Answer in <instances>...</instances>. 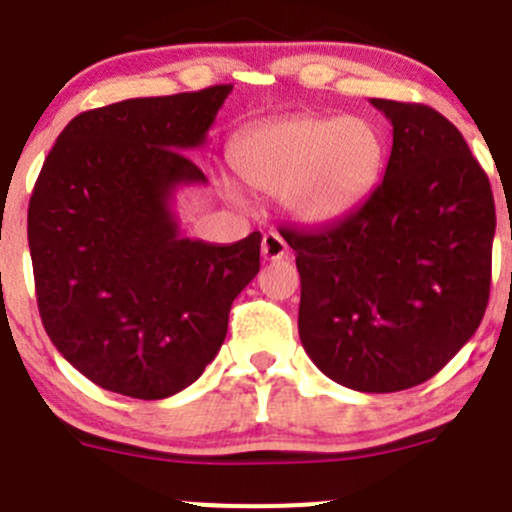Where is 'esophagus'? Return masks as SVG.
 Wrapping results in <instances>:
<instances>
[{"instance_id": "34e87169", "label": "esophagus", "mask_w": 512, "mask_h": 512, "mask_svg": "<svg viewBox=\"0 0 512 512\" xmlns=\"http://www.w3.org/2000/svg\"><path fill=\"white\" fill-rule=\"evenodd\" d=\"M289 252L287 242L282 240V235L274 233V230H270V233H265V238H262V257L265 260H282L284 255Z\"/></svg>"}]
</instances>
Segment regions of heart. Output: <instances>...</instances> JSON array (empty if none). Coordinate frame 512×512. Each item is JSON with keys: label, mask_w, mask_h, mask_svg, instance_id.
Listing matches in <instances>:
<instances>
[{"label": "heart", "mask_w": 512, "mask_h": 512, "mask_svg": "<svg viewBox=\"0 0 512 512\" xmlns=\"http://www.w3.org/2000/svg\"><path fill=\"white\" fill-rule=\"evenodd\" d=\"M385 161L380 129L365 117L297 115L252 127L235 142L240 179L287 201L306 225L351 213L378 181Z\"/></svg>", "instance_id": "1"}]
</instances>
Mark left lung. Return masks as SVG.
<instances>
[{
    "label": "left lung",
    "mask_w": 512,
    "mask_h": 512,
    "mask_svg": "<svg viewBox=\"0 0 512 512\" xmlns=\"http://www.w3.org/2000/svg\"><path fill=\"white\" fill-rule=\"evenodd\" d=\"M370 102L392 122L383 181L346 218L282 238L297 252L299 338L316 368L351 390L397 392L437 375L481 324L496 203L444 115Z\"/></svg>",
    "instance_id": "left-lung-1"
}]
</instances>
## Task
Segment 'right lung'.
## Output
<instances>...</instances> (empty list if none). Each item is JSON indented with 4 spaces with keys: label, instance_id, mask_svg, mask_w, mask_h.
<instances>
[{
    "label": "right lung",
    "instance_id": "1",
    "mask_svg": "<svg viewBox=\"0 0 512 512\" xmlns=\"http://www.w3.org/2000/svg\"><path fill=\"white\" fill-rule=\"evenodd\" d=\"M233 85L80 112L58 134L29 201L36 301L48 338L110 392L164 400L196 383L260 272V233L184 238L179 186L206 184L201 147Z\"/></svg>",
    "mask_w": 512,
    "mask_h": 512
}]
</instances>
